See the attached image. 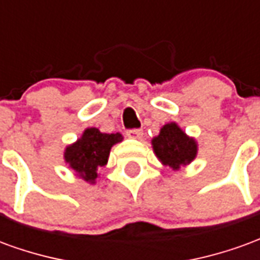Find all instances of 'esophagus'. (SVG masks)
<instances>
[{"label":"esophagus","instance_id":"34e87169","mask_svg":"<svg viewBox=\"0 0 260 260\" xmlns=\"http://www.w3.org/2000/svg\"><path fill=\"white\" fill-rule=\"evenodd\" d=\"M126 136L131 139H141L143 136V131L142 129H128L126 131Z\"/></svg>","mask_w":260,"mask_h":260}]
</instances>
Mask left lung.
Returning <instances> with one entry per match:
<instances>
[{
	"label": "left lung",
	"mask_w": 260,
	"mask_h": 260,
	"mask_svg": "<svg viewBox=\"0 0 260 260\" xmlns=\"http://www.w3.org/2000/svg\"><path fill=\"white\" fill-rule=\"evenodd\" d=\"M153 149L164 166L174 170L191 163L198 150L196 142L188 138L174 122L161 128L160 135L153 139Z\"/></svg>",
	"instance_id": "obj_1"
}]
</instances>
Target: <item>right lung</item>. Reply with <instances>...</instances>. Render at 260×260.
Masks as SVG:
<instances>
[{"mask_svg": "<svg viewBox=\"0 0 260 260\" xmlns=\"http://www.w3.org/2000/svg\"><path fill=\"white\" fill-rule=\"evenodd\" d=\"M121 141V134H102L97 128H89L76 143L67 147L64 153L65 161L83 180L94 182L97 169L107 163L113 145Z\"/></svg>", "mask_w": 260, "mask_h": 260, "instance_id": "obj_1", "label": "right lung"}]
</instances>
